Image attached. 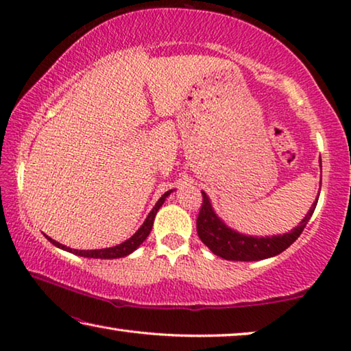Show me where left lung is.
Returning <instances> with one entry per match:
<instances>
[{
	"instance_id": "8db88e82",
	"label": "left lung",
	"mask_w": 351,
	"mask_h": 351,
	"mask_svg": "<svg viewBox=\"0 0 351 351\" xmlns=\"http://www.w3.org/2000/svg\"><path fill=\"white\" fill-rule=\"evenodd\" d=\"M320 171H322V162H320ZM322 184V180H320ZM203 193V207H201L199 215L197 219V230L201 241L210 249V251L224 260L230 261H258L265 258L276 257L285 249L289 247L302 234L305 226L310 221L314 209L317 206L319 195L310 210L302 218V221L291 229L287 234L280 235H246L226 224L221 218L217 215L215 209L210 203L207 193Z\"/></svg>"
}]
</instances>
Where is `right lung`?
Instances as JSON below:
<instances>
[{
	"mask_svg": "<svg viewBox=\"0 0 351 351\" xmlns=\"http://www.w3.org/2000/svg\"><path fill=\"white\" fill-rule=\"evenodd\" d=\"M173 192V190H169V192H165L161 198L158 199V203L154 204L153 209L148 213L145 221L142 223L141 228L136 230V232L130 237L128 240L122 241L121 245H116V246H111V247H104V249H73V247H68L62 245V243H58L56 240H52L51 237L45 235L47 240H49L52 245L57 246L58 249H63V251L71 252L74 255H79V257H86V258H102V260H112V258H122V257H127L132 252H134L136 249H138L142 243L145 241V239L150 234V230L153 228V221H154V217H156L158 210L161 209V206L164 204V201L170 197V193Z\"/></svg>",
	"mask_w": 351,
	"mask_h": 351,
	"instance_id": "1",
	"label": "right lung"
}]
</instances>
